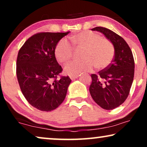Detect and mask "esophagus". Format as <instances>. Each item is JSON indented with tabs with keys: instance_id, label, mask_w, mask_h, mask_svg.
Segmentation results:
<instances>
[{
	"instance_id": "esophagus-1",
	"label": "esophagus",
	"mask_w": 147,
	"mask_h": 147,
	"mask_svg": "<svg viewBox=\"0 0 147 147\" xmlns=\"http://www.w3.org/2000/svg\"><path fill=\"white\" fill-rule=\"evenodd\" d=\"M78 77H79V76H78V75H77V76H69L70 79L72 80H75V79H77Z\"/></svg>"
}]
</instances>
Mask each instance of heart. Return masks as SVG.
Instances as JSON below:
<instances>
[{"instance_id": "heart-1", "label": "heart", "mask_w": 147, "mask_h": 147, "mask_svg": "<svg viewBox=\"0 0 147 147\" xmlns=\"http://www.w3.org/2000/svg\"><path fill=\"white\" fill-rule=\"evenodd\" d=\"M75 47L84 48L81 61H73L64 67V71L70 76H77L83 72L91 71L94 66L98 70L107 68L112 63L114 48L107 39L100 34L86 31L71 37ZM74 47L65 39L58 42L55 48V56L60 63H66L73 55Z\"/></svg>"}]
</instances>
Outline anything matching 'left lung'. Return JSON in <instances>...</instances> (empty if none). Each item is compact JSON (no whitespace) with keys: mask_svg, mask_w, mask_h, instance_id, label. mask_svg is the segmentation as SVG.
<instances>
[{"mask_svg":"<svg viewBox=\"0 0 147 147\" xmlns=\"http://www.w3.org/2000/svg\"><path fill=\"white\" fill-rule=\"evenodd\" d=\"M92 31L100 32L112 43L114 57L107 68L92 74L90 93L95 102L105 110L121 105L127 98L134 79V61L131 49L123 38L111 30L96 27Z\"/></svg>","mask_w":147,"mask_h":147,"instance_id":"obj_1","label":"left lung"}]
</instances>
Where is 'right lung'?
I'll return each mask as SVG.
<instances>
[{"instance_id": "1", "label": "right lung", "mask_w": 147, "mask_h": 147, "mask_svg": "<svg viewBox=\"0 0 147 147\" xmlns=\"http://www.w3.org/2000/svg\"><path fill=\"white\" fill-rule=\"evenodd\" d=\"M69 33L35 34L18 53L17 76L21 92L28 102L41 111L56 109L67 94L71 80L69 76L57 79L62 68L56 60L55 48Z\"/></svg>"}]
</instances>
